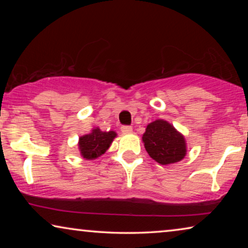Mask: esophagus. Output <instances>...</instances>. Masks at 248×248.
<instances>
[{
  "instance_id": "esophagus-1",
  "label": "esophagus",
  "mask_w": 248,
  "mask_h": 248,
  "mask_svg": "<svg viewBox=\"0 0 248 248\" xmlns=\"http://www.w3.org/2000/svg\"><path fill=\"white\" fill-rule=\"evenodd\" d=\"M121 131H122V133H123V134H131L132 131H133V130H132L131 126H122Z\"/></svg>"
}]
</instances>
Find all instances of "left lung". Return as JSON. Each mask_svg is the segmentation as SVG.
<instances>
[{
    "instance_id": "obj_1",
    "label": "left lung",
    "mask_w": 248,
    "mask_h": 248,
    "mask_svg": "<svg viewBox=\"0 0 248 248\" xmlns=\"http://www.w3.org/2000/svg\"><path fill=\"white\" fill-rule=\"evenodd\" d=\"M142 141L149 155L160 165L183 160L187 152L185 137L165 120H155L147 125Z\"/></svg>"
}]
</instances>
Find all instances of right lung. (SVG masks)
<instances>
[{
    "label": "right lung",
    "instance_id": "obj_1",
    "mask_svg": "<svg viewBox=\"0 0 248 248\" xmlns=\"http://www.w3.org/2000/svg\"><path fill=\"white\" fill-rule=\"evenodd\" d=\"M116 137L117 133L115 131L105 132L101 131L99 127H93L90 133L79 138L78 147H79L81 157L87 160H94L99 158L109 149Z\"/></svg>",
    "mask_w": 248,
    "mask_h": 248
}]
</instances>
